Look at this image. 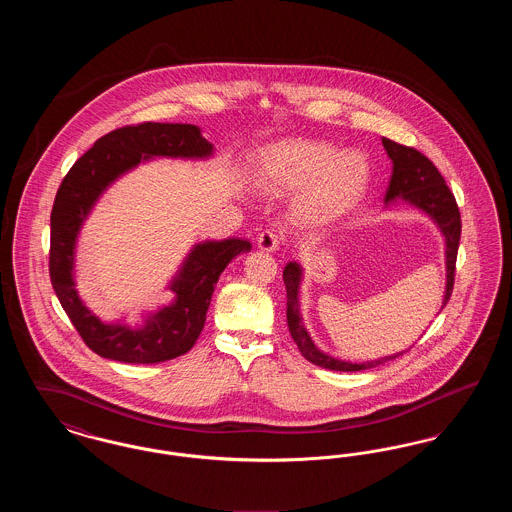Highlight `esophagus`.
<instances>
[{"mask_svg": "<svg viewBox=\"0 0 512 512\" xmlns=\"http://www.w3.org/2000/svg\"><path fill=\"white\" fill-rule=\"evenodd\" d=\"M282 244V236L278 230H265L257 238V247L261 251H276Z\"/></svg>", "mask_w": 512, "mask_h": 512, "instance_id": "esophagus-1", "label": "esophagus"}]
</instances>
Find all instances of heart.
<instances>
[{"label": "heart", "mask_w": 512, "mask_h": 512, "mask_svg": "<svg viewBox=\"0 0 512 512\" xmlns=\"http://www.w3.org/2000/svg\"><path fill=\"white\" fill-rule=\"evenodd\" d=\"M268 190L301 188L297 215L307 224H328L347 215L365 195L368 167L357 151H340L318 140H282L268 147L261 165Z\"/></svg>", "instance_id": "obj_1"}]
</instances>
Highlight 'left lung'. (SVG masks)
Returning a JSON list of instances; mask_svg holds the SVG:
<instances>
[{"label": "left lung", "instance_id": "1", "mask_svg": "<svg viewBox=\"0 0 512 512\" xmlns=\"http://www.w3.org/2000/svg\"><path fill=\"white\" fill-rule=\"evenodd\" d=\"M384 149L393 163L391 167L390 186L386 190L384 203L386 207L395 205L397 201H405L413 205L416 209L424 211L430 219L438 224L439 232L445 238V293H443V303L441 309L447 305L451 292H453V282H455V263H457V251H459V242H461V213L455 201V195L447 188L443 176L439 174L434 163L416 151L414 147L401 146L397 142H391L388 138H382ZM303 280V268L299 263H288L284 268V284H286V293H288V328L292 334L293 341L297 343L301 355L311 361L313 365L328 368V370H340V372H357V370H366L372 366L384 365L386 361L399 357L401 353L388 355L376 361L368 363H349V361H340L334 359L326 353H322L311 340L303 317L299 311V288Z\"/></svg>", "mask_w": 512, "mask_h": 512}]
</instances>
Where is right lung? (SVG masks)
Returning <instances> with one entry per match:
<instances>
[{"instance_id":"obj_1","label":"right lung","mask_w":512,"mask_h":512,"mask_svg":"<svg viewBox=\"0 0 512 512\" xmlns=\"http://www.w3.org/2000/svg\"><path fill=\"white\" fill-rule=\"evenodd\" d=\"M215 147L194 124L144 122L122 126L88 149L63 178L51 209L49 276L65 313L99 357L151 365L188 353L199 338L222 270L251 244L240 238L195 244L169 282L174 299L147 313L142 326L103 322L76 292L74 255L80 228L103 192L126 172L153 157L209 159Z\"/></svg>"}]
</instances>
